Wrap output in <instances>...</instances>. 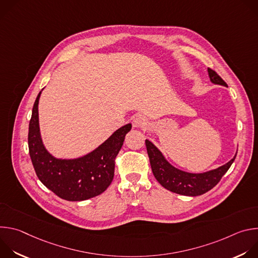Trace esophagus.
<instances>
[{
    "label": "esophagus",
    "mask_w": 258,
    "mask_h": 258,
    "mask_svg": "<svg viewBox=\"0 0 258 258\" xmlns=\"http://www.w3.org/2000/svg\"><path fill=\"white\" fill-rule=\"evenodd\" d=\"M133 125L135 127H145L147 125V120L143 115H137L133 119Z\"/></svg>",
    "instance_id": "34e87169"
}]
</instances>
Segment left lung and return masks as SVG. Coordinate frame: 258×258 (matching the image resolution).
<instances>
[{"instance_id": "1", "label": "left lung", "mask_w": 258, "mask_h": 258, "mask_svg": "<svg viewBox=\"0 0 258 258\" xmlns=\"http://www.w3.org/2000/svg\"><path fill=\"white\" fill-rule=\"evenodd\" d=\"M207 72L212 84L228 87L215 71L207 68ZM145 143L155 178L165 189L183 196H199L211 190L231 167L237 155L236 152L235 156L228 163L215 169L195 173L173 166L151 141L146 140Z\"/></svg>"}]
</instances>
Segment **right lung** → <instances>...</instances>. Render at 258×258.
<instances>
[{
    "label": "right lung",
    "mask_w": 258,
    "mask_h": 258,
    "mask_svg": "<svg viewBox=\"0 0 258 258\" xmlns=\"http://www.w3.org/2000/svg\"><path fill=\"white\" fill-rule=\"evenodd\" d=\"M43 91V90H42ZM35 99L28 127V148L39 179L58 197L67 201H84L102 194L114 176V160L132 130L127 123L116 130L90 153L78 158H58L44 145L39 120V101Z\"/></svg>",
    "instance_id": "obj_1"
}]
</instances>
